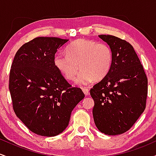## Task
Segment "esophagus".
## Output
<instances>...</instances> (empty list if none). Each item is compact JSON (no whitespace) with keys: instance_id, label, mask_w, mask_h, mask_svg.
Returning a JSON list of instances; mask_svg holds the SVG:
<instances>
[{"instance_id":"34e87169","label":"esophagus","mask_w":156,"mask_h":156,"mask_svg":"<svg viewBox=\"0 0 156 156\" xmlns=\"http://www.w3.org/2000/svg\"><path fill=\"white\" fill-rule=\"evenodd\" d=\"M82 91H83L84 94H85L86 96L87 95H89V90L87 88H82Z\"/></svg>"}]
</instances>
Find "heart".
<instances>
[{
    "instance_id": "obj_1",
    "label": "heart",
    "mask_w": 156,
    "mask_h": 156,
    "mask_svg": "<svg viewBox=\"0 0 156 156\" xmlns=\"http://www.w3.org/2000/svg\"><path fill=\"white\" fill-rule=\"evenodd\" d=\"M66 54L55 55V68L67 80L76 79L78 86H87L94 80H101L108 75L113 62L111 48L105 43H97L87 39L74 41L66 48Z\"/></svg>"
}]
</instances>
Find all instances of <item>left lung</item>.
Wrapping results in <instances>:
<instances>
[{"label":"left lung","mask_w":156,"mask_h":156,"mask_svg":"<svg viewBox=\"0 0 156 156\" xmlns=\"http://www.w3.org/2000/svg\"><path fill=\"white\" fill-rule=\"evenodd\" d=\"M98 37L112 49L113 62L108 75L90 90L93 117L102 133L119 135L128 131L144 112L147 78L129 42L112 35Z\"/></svg>","instance_id":"obj_1"}]
</instances>
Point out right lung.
I'll use <instances>...</instances> for the list:
<instances>
[{
	"mask_svg": "<svg viewBox=\"0 0 156 156\" xmlns=\"http://www.w3.org/2000/svg\"><path fill=\"white\" fill-rule=\"evenodd\" d=\"M69 39L37 37L24 44L15 55L9 75L13 109L31 131L55 136L69 125L71 112L84 98L54 65L57 50Z\"/></svg>",
	"mask_w": 156,
	"mask_h": 156,
	"instance_id": "1",
	"label": "right lung"
}]
</instances>
